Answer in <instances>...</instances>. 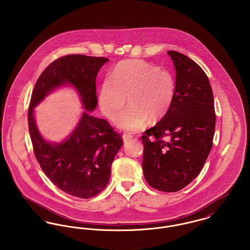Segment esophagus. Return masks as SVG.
<instances>
[{"mask_svg": "<svg viewBox=\"0 0 250 250\" xmlns=\"http://www.w3.org/2000/svg\"><path fill=\"white\" fill-rule=\"evenodd\" d=\"M132 138L133 136L132 135H130V134H127V133H124V134H123V139H124V142H125V143H127V142L130 141Z\"/></svg>", "mask_w": 250, "mask_h": 250, "instance_id": "obj_1", "label": "esophagus"}]
</instances>
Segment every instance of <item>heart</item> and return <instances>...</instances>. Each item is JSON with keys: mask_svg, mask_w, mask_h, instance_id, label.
<instances>
[{"mask_svg": "<svg viewBox=\"0 0 250 250\" xmlns=\"http://www.w3.org/2000/svg\"><path fill=\"white\" fill-rule=\"evenodd\" d=\"M176 95V80L168 71L140 59L119 63L109 78L102 82L99 106L106 117L115 120L126 104L130 106L118 118L117 125L137 131L150 122L162 119L170 109Z\"/></svg>", "mask_w": 250, "mask_h": 250, "instance_id": "1", "label": "heart"}]
</instances>
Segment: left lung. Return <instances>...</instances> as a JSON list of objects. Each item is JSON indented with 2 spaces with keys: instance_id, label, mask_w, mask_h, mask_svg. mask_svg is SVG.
Listing matches in <instances>:
<instances>
[{
  "instance_id": "8db88e82",
  "label": "left lung",
  "mask_w": 250,
  "mask_h": 250,
  "mask_svg": "<svg viewBox=\"0 0 250 250\" xmlns=\"http://www.w3.org/2000/svg\"><path fill=\"white\" fill-rule=\"evenodd\" d=\"M168 55L176 68V95L164 117L142 136L143 171L151 187L175 192L201 172L212 147L216 115L205 72L181 53Z\"/></svg>"
}]
</instances>
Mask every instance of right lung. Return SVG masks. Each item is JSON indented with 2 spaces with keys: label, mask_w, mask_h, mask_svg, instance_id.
Masks as SVG:
<instances>
[{
  "label": "right lung",
  "mask_w": 250,
  "mask_h": 250,
  "mask_svg": "<svg viewBox=\"0 0 250 250\" xmlns=\"http://www.w3.org/2000/svg\"><path fill=\"white\" fill-rule=\"evenodd\" d=\"M108 59L67 55L53 61L36 82L28 108V127L35 157L45 175L61 191L88 199L106 187L111 164L123 146V138L110 124L84 112L77 127L65 142L53 145L39 132L34 107L54 88L72 84L86 110L97 104L96 76Z\"/></svg>",
  "instance_id": "1"
}]
</instances>
